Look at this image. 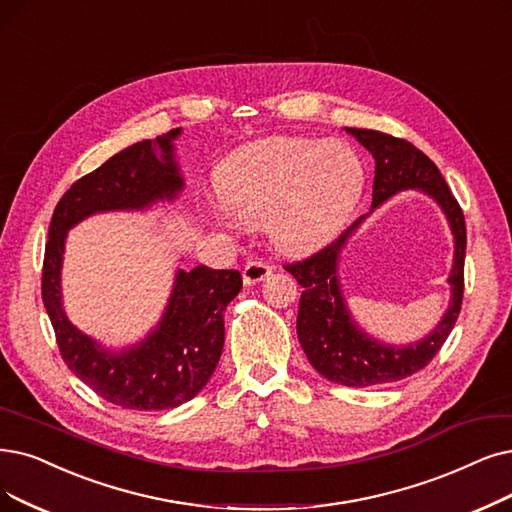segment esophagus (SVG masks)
<instances>
[{"label":"esophagus","instance_id":"34e87169","mask_svg":"<svg viewBox=\"0 0 512 512\" xmlns=\"http://www.w3.org/2000/svg\"><path fill=\"white\" fill-rule=\"evenodd\" d=\"M271 273H273V269L269 267V264L260 262V260H250L241 271L245 285H256V283L267 279Z\"/></svg>","mask_w":512,"mask_h":512}]
</instances>
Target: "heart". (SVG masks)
Masks as SVG:
<instances>
[{
  "label": "heart",
  "mask_w": 512,
  "mask_h": 512,
  "mask_svg": "<svg viewBox=\"0 0 512 512\" xmlns=\"http://www.w3.org/2000/svg\"><path fill=\"white\" fill-rule=\"evenodd\" d=\"M363 182V161L344 142L273 136L229 155L218 172V193L235 220L267 224L279 250L302 254L342 229Z\"/></svg>",
  "instance_id": "obj_1"
}]
</instances>
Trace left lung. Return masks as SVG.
Returning a JSON list of instances; mask_svg holds the SVG:
<instances>
[{
	"label": "left lung",
	"mask_w": 512,
	"mask_h": 512,
	"mask_svg": "<svg viewBox=\"0 0 512 512\" xmlns=\"http://www.w3.org/2000/svg\"><path fill=\"white\" fill-rule=\"evenodd\" d=\"M376 159L372 208L357 218L336 241L315 256L285 264L302 288L296 332L306 359L315 370L336 384L376 386L397 382L420 372L431 361L460 315L464 294L466 227L464 216L439 168L412 142L376 130L344 128ZM403 190H420L442 208L455 235V260L450 272V304L440 323L424 339L410 345H388L372 339L354 321L339 283V258L348 239L364 218L382 202Z\"/></svg>",
	"instance_id": "1"
}]
</instances>
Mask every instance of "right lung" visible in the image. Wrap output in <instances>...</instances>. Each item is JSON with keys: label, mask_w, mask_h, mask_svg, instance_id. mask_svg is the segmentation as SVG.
Masks as SVG:
<instances>
[{"label": "right lung", "mask_w": 512, "mask_h": 512, "mask_svg": "<svg viewBox=\"0 0 512 512\" xmlns=\"http://www.w3.org/2000/svg\"><path fill=\"white\" fill-rule=\"evenodd\" d=\"M180 128L119 151L79 178L52 214L42 298L60 355L94 393L126 410H172L212 378L224 344V311L241 292L239 271L178 269L166 309L134 344L109 349L75 327L63 309V256L69 231L102 212H147L185 191L174 140ZM182 260V258H180Z\"/></svg>", "instance_id": "1"}]
</instances>
